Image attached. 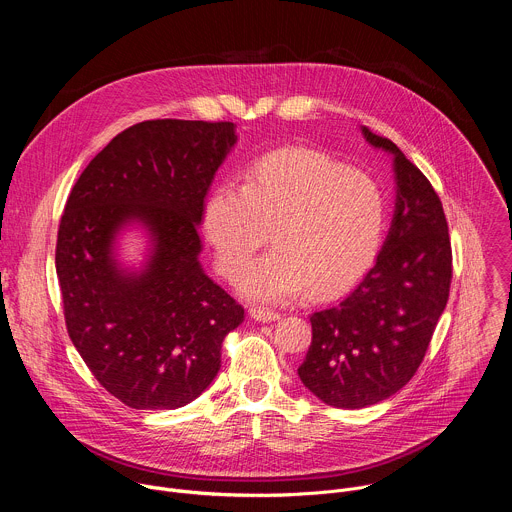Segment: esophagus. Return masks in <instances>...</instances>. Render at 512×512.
Here are the masks:
<instances>
[{
    "instance_id": "1",
    "label": "esophagus",
    "mask_w": 512,
    "mask_h": 512,
    "mask_svg": "<svg viewBox=\"0 0 512 512\" xmlns=\"http://www.w3.org/2000/svg\"><path fill=\"white\" fill-rule=\"evenodd\" d=\"M249 316L253 318V320H257V322H275V320H279L281 316L277 314V312H271V310H263V308H251L249 310Z\"/></svg>"
}]
</instances>
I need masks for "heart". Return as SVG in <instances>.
Returning <instances> with one entry per match:
<instances>
[{
    "label": "heart",
    "mask_w": 512,
    "mask_h": 512,
    "mask_svg": "<svg viewBox=\"0 0 512 512\" xmlns=\"http://www.w3.org/2000/svg\"><path fill=\"white\" fill-rule=\"evenodd\" d=\"M204 235L216 267L235 279L271 239L275 249L241 277L239 291L279 304L310 291L330 298L369 271L381 249L387 200L360 170L314 150L259 160L243 184H218L204 206Z\"/></svg>",
    "instance_id": "obj_1"
}]
</instances>
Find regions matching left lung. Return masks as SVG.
<instances>
[{
    "label": "left lung",
    "mask_w": 512,
    "mask_h": 512,
    "mask_svg": "<svg viewBox=\"0 0 512 512\" xmlns=\"http://www.w3.org/2000/svg\"><path fill=\"white\" fill-rule=\"evenodd\" d=\"M393 156L395 212L375 265L350 294L314 312L312 344L298 369L304 387L340 409H362L403 389L446 310L452 247L446 214L429 180L397 145L360 127Z\"/></svg>",
    "instance_id": "8db88e82"
}]
</instances>
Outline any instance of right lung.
<instances>
[{"label": "right lung", "mask_w": 512, "mask_h": 512, "mask_svg": "<svg viewBox=\"0 0 512 512\" xmlns=\"http://www.w3.org/2000/svg\"><path fill=\"white\" fill-rule=\"evenodd\" d=\"M229 121H143L109 141L60 218L56 275L68 336L95 379L133 409H178L221 369L245 310L202 269L204 198L237 143ZM137 228L139 268L118 259Z\"/></svg>", "instance_id": "obj_1"}]
</instances>
